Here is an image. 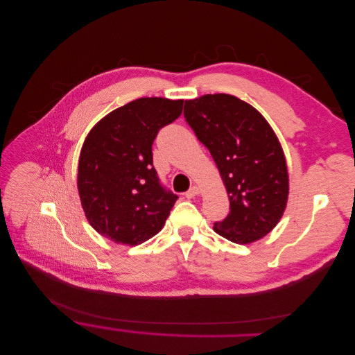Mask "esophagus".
Masks as SVG:
<instances>
[{"mask_svg":"<svg viewBox=\"0 0 355 355\" xmlns=\"http://www.w3.org/2000/svg\"><path fill=\"white\" fill-rule=\"evenodd\" d=\"M200 193H201V189L194 184V186H191L190 190L186 193V197H187V198H193V197H196V196L200 194Z\"/></svg>","mask_w":355,"mask_h":355,"instance_id":"34e87169","label":"esophagus"}]
</instances>
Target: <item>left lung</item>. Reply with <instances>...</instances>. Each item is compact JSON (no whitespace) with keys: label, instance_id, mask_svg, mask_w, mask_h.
<instances>
[{"label":"left lung","instance_id":"left-lung-1","mask_svg":"<svg viewBox=\"0 0 355 355\" xmlns=\"http://www.w3.org/2000/svg\"><path fill=\"white\" fill-rule=\"evenodd\" d=\"M184 119L214 159L230 197L223 238L248 245L271 232L284 214L290 178L279 141L264 116L227 94L184 102Z\"/></svg>","mask_w":355,"mask_h":355}]
</instances>
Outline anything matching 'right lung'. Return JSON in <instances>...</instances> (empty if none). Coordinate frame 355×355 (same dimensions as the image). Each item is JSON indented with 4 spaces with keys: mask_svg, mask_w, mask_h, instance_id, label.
Wrapping results in <instances>:
<instances>
[{
    "mask_svg": "<svg viewBox=\"0 0 355 355\" xmlns=\"http://www.w3.org/2000/svg\"><path fill=\"white\" fill-rule=\"evenodd\" d=\"M182 109L183 99L139 98L107 113L88 132L77 186L85 217L102 236L135 246L164 228L178 196L159 184L153 143Z\"/></svg>",
    "mask_w": 355,
    "mask_h": 355,
    "instance_id": "right-lung-1",
    "label": "right lung"
}]
</instances>
